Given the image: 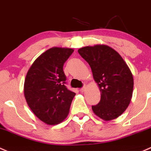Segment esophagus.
Returning a JSON list of instances; mask_svg holds the SVG:
<instances>
[{
  "mask_svg": "<svg viewBox=\"0 0 151 151\" xmlns=\"http://www.w3.org/2000/svg\"><path fill=\"white\" fill-rule=\"evenodd\" d=\"M85 90H86V86H84L83 88H82L80 89V92H81V93H83V92L85 91Z\"/></svg>",
  "mask_w": 151,
  "mask_h": 151,
  "instance_id": "34e87169",
  "label": "esophagus"
}]
</instances>
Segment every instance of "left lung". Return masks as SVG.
Masks as SVG:
<instances>
[{
    "instance_id": "8db88e82",
    "label": "left lung",
    "mask_w": 151,
    "mask_h": 151,
    "mask_svg": "<svg viewBox=\"0 0 151 151\" xmlns=\"http://www.w3.org/2000/svg\"><path fill=\"white\" fill-rule=\"evenodd\" d=\"M78 53L90 65L101 91V101L92 106L104 121L116 119L129 106L132 96V74L122 57L112 47L96 45L80 48Z\"/></svg>"
}]
</instances>
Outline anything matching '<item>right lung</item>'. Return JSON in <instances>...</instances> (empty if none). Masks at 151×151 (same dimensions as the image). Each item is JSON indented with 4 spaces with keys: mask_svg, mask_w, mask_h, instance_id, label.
<instances>
[{
    "mask_svg": "<svg viewBox=\"0 0 151 151\" xmlns=\"http://www.w3.org/2000/svg\"><path fill=\"white\" fill-rule=\"evenodd\" d=\"M74 52L53 47L42 53L29 68L24 85L28 106L35 115L49 125L58 124L67 117L75 93L66 88L63 66Z\"/></svg>",
    "mask_w": 151,
    "mask_h": 151,
    "instance_id": "1",
    "label": "right lung"
}]
</instances>
